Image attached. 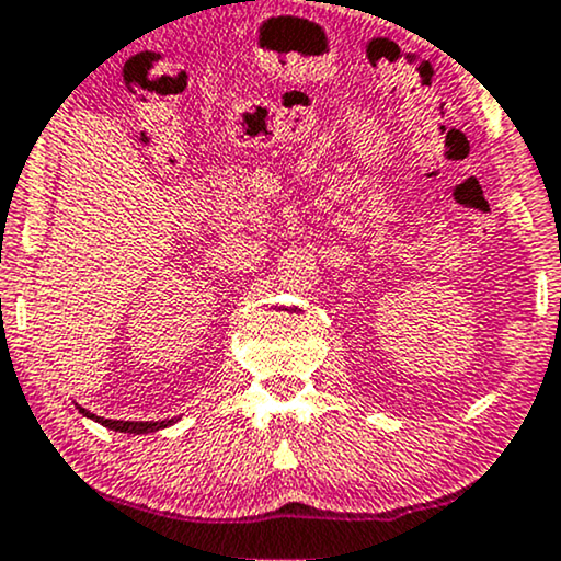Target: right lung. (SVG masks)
<instances>
[{"label": "right lung", "instance_id": "1", "mask_svg": "<svg viewBox=\"0 0 561 561\" xmlns=\"http://www.w3.org/2000/svg\"><path fill=\"white\" fill-rule=\"evenodd\" d=\"M80 413L93 417V421H99L101 426H106L112 431H123V434H148V431L167 428V426H172V423H174V417H172V421H110V417H96L83 408H80Z\"/></svg>", "mask_w": 561, "mask_h": 561}]
</instances>
